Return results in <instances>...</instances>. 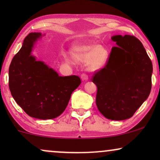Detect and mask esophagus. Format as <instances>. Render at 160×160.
Listing matches in <instances>:
<instances>
[{
  "label": "esophagus",
  "mask_w": 160,
  "mask_h": 160,
  "mask_svg": "<svg viewBox=\"0 0 160 160\" xmlns=\"http://www.w3.org/2000/svg\"><path fill=\"white\" fill-rule=\"evenodd\" d=\"M80 78L82 80H84V81H86V80H89V78H88V75L86 74H82L81 76H80Z\"/></svg>",
  "instance_id": "1"
}]
</instances>
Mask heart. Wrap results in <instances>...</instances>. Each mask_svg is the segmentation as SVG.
Here are the masks:
<instances>
[{"label": "heart", "mask_w": 160, "mask_h": 160, "mask_svg": "<svg viewBox=\"0 0 160 160\" xmlns=\"http://www.w3.org/2000/svg\"><path fill=\"white\" fill-rule=\"evenodd\" d=\"M68 57L74 63H87L89 69L97 70L105 65L108 52L100 45H74L70 49Z\"/></svg>", "instance_id": "b5f03b06"}]
</instances>
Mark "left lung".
Returning <instances> with one entry per match:
<instances>
[{
	"label": "left lung",
	"mask_w": 160,
	"mask_h": 160,
	"mask_svg": "<svg viewBox=\"0 0 160 160\" xmlns=\"http://www.w3.org/2000/svg\"><path fill=\"white\" fill-rule=\"evenodd\" d=\"M107 65L93 76L97 108L112 120L130 118L149 96L153 65L135 37L115 35Z\"/></svg>",
	"instance_id": "left-lung-1"
}]
</instances>
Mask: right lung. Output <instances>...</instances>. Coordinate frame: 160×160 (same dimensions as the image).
<instances>
[{
    "mask_svg": "<svg viewBox=\"0 0 160 160\" xmlns=\"http://www.w3.org/2000/svg\"><path fill=\"white\" fill-rule=\"evenodd\" d=\"M41 33H30L9 68V87L23 111L34 118L49 120L58 117L68 106L71 95L81 83L76 75L61 77L32 55Z\"/></svg>",
    "mask_w": 160,
    "mask_h": 160,
    "instance_id": "1",
    "label": "right lung"
}]
</instances>
